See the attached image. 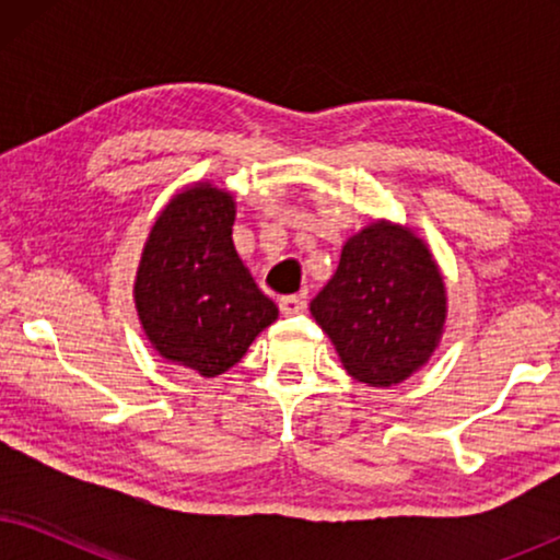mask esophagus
Wrapping results in <instances>:
<instances>
[{"label":"esophagus","instance_id":"obj_1","mask_svg":"<svg viewBox=\"0 0 560 560\" xmlns=\"http://www.w3.org/2000/svg\"><path fill=\"white\" fill-rule=\"evenodd\" d=\"M305 305H308V301H305L303 293L280 298V311L285 313V316H298V313L305 311Z\"/></svg>","mask_w":560,"mask_h":560}]
</instances>
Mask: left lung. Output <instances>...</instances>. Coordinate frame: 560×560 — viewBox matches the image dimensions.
Wrapping results in <instances>:
<instances>
[{"mask_svg": "<svg viewBox=\"0 0 560 560\" xmlns=\"http://www.w3.org/2000/svg\"><path fill=\"white\" fill-rule=\"evenodd\" d=\"M343 370L393 387L428 364L446 326V282L408 226L372 221L349 236L339 267L311 301Z\"/></svg>", "mask_w": 560, "mask_h": 560, "instance_id": "1", "label": "left lung"}]
</instances>
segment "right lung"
Instances as JSON below:
<instances>
[{
    "label": "right lung",
    "instance_id": "obj_1",
    "mask_svg": "<svg viewBox=\"0 0 560 560\" xmlns=\"http://www.w3.org/2000/svg\"><path fill=\"white\" fill-rule=\"evenodd\" d=\"M234 196L213 183L175 194L144 242L135 305L152 349L201 377H217L275 324L267 298L232 242Z\"/></svg>",
    "mask_w": 560,
    "mask_h": 560
}]
</instances>
